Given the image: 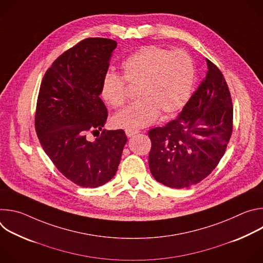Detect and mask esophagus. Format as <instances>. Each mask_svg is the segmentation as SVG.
I'll return each instance as SVG.
<instances>
[{
    "label": "esophagus",
    "instance_id": "obj_1",
    "mask_svg": "<svg viewBox=\"0 0 263 263\" xmlns=\"http://www.w3.org/2000/svg\"><path fill=\"white\" fill-rule=\"evenodd\" d=\"M125 132H126V135H127L128 137H131V136L137 134V133H138V130H136V129H126Z\"/></svg>",
    "mask_w": 263,
    "mask_h": 263
}]
</instances>
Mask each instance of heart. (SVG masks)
I'll list each match as a JSON object with an SVG mask.
<instances>
[{"label": "heart", "instance_id": "b5f03b06", "mask_svg": "<svg viewBox=\"0 0 263 263\" xmlns=\"http://www.w3.org/2000/svg\"><path fill=\"white\" fill-rule=\"evenodd\" d=\"M122 77L108 72L101 96L111 107L121 108L128 99V86H136L138 99L119 112L112 123L120 128H139L155 121L159 112L171 115L181 109L192 93L195 64L183 50L170 51L146 46L128 56L121 64Z\"/></svg>", "mask_w": 263, "mask_h": 263}]
</instances>
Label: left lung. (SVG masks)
<instances>
[{
	"label": "left lung",
	"mask_w": 263,
	"mask_h": 263,
	"mask_svg": "<svg viewBox=\"0 0 263 263\" xmlns=\"http://www.w3.org/2000/svg\"><path fill=\"white\" fill-rule=\"evenodd\" d=\"M208 70L180 115L148 131V166L159 183L185 189L204 180L224 154L233 130V107L219 68L206 58Z\"/></svg>",
	"instance_id": "1"
}]
</instances>
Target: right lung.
<instances>
[{
	"label": "right lung",
	"instance_id": "right-lung-1",
	"mask_svg": "<svg viewBox=\"0 0 263 263\" xmlns=\"http://www.w3.org/2000/svg\"><path fill=\"white\" fill-rule=\"evenodd\" d=\"M117 42L90 37L61 54L43 78L35 111V131L46 154L68 180L95 189L115 177L125 131L102 129L108 111L100 98ZM102 130L95 142L88 133Z\"/></svg>",
	"mask_w": 263,
	"mask_h": 263
}]
</instances>
